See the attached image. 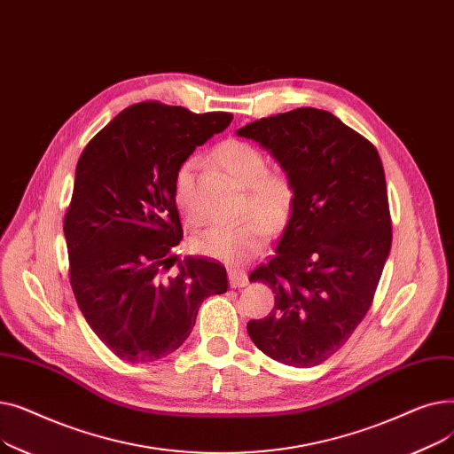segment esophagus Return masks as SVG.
I'll use <instances>...</instances> for the list:
<instances>
[{
    "mask_svg": "<svg viewBox=\"0 0 454 454\" xmlns=\"http://www.w3.org/2000/svg\"><path fill=\"white\" fill-rule=\"evenodd\" d=\"M228 278H230V287L237 289V287H245V285L248 283V276L245 270H239V269H230L228 270Z\"/></svg>",
    "mask_w": 454,
    "mask_h": 454,
    "instance_id": "1",
    "label": "esophagus"
}]
</instances>
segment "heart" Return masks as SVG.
I'll list each match as a JSON object with an SVG mask.
<instances>
[{
    "label": "heart",
    "mask_w": 454,
    "mask_h": 454,
    "mask_svg": "<svg viewBox=\"0 0 454 454\" xmlns=\"http://www.w3.org/2000/svg\"><path fill=\"white\" fill-rule=\"evenodd\" d=\"M217 161L241 187L247 189L245 213L248 221L235 226H211L191 237V250L209 259L241 265L255 257L267 241V233H278L293 219L296 187L283 173H269L265 154L241 139H228L217 149ZM197 158H187L175 175V199L189 221H197L191 209V184Z\"/></svg>",
    "instance_id": "1"
}]
</instances>
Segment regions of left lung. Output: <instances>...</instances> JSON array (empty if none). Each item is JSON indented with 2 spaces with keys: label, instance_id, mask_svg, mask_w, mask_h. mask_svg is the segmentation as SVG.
I'll return each mask as SVG.
<instances>
[{
  "label": "left lung",
  "instance_id": "left-lung-1",
  "mask_svg": "<svg viewBox=\"0 0 454 454\" xmlns=\"http://www.w3.org/2000/svg\"><path fill=\"white\" fill-rule=\"evenodd\" d=\"M237 136L269 151L296 187L274 257L250 274L272 289L274 309L247 331L278 363L318 366L366 317L390 254L383 163L366 137L318 108L263 117Z\"/></svg>",
  "mask_w": 454,
  "mask_h": 454
}]
</instances>
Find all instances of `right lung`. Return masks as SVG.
I'll use <instances>...</instances> for the list:
<instances>
[{"mask_svg": "<svg viewBox=\"0 0 454 454\" xmlns=\"http://www.w3.org/2000/svg\"><path fill=\"white\" fill-rule=\"evenodd\" d=\"M233 115L182 106H129L79 158L64 219L69 281L81 313L103 344L127 363H153L193 331L200 303L228 291L215 261H176L184 231L175 175L193 151L223 132Z\"/></svg>", "mask_w": 454, "mask_h": 454, "instance_id": "add662e5", "label": "right lung"}]
</instances>
